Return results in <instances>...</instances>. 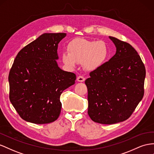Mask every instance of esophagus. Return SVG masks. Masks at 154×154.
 <instances>
[{
    "mask_svg": "<svg viewBox=\"0 0 154 154\" xmlns=\"http://www.w3.org/2000/svg\"><path fill=\"white\" fill-rule=\"evenodd\" d=\"M85 80V78L84 76H79L77 78L78 82H84Z\"/></svg>",
    "mask_w": 154,
    "mask_h": 154,
    "instance_id": "1",
    "label": "esophagus"
}]
</instances>
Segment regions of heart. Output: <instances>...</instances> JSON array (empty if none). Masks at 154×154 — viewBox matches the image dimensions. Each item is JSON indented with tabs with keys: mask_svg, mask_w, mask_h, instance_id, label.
<instances>
[{
	"mask_svg": "<svg viewBox=\"0 0 154 154\" xmlns=\"http://www.w3.org/2000/svg\"><path fill=\"white\" fill-rule=\"evenodd\" d=\"M68 52L61 55L63 63L69 67H74L78 63H82L84 68L93 71L105 63L109 54L107 45L103 41H90L76 38L67 45Z\"/></svg>",
	"mask_w": 154,
	"mask_h": 154,
	"instance_id": "1",
	"label": "heart"
}]
</instances>
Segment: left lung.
Segmentation results:
<instances>
[{"label": "left lung", "mask_w": 154, "mask_h": 154, "mask_svg": "<svg viewBox=\"0 0 154 154\" xmlns=\"http://www.w3.org/2000/svg\"><path fill=\"white\" fill-rule=\"evenodd\" d=\"M117 51L85 82L88 115L103 124L123 122L130 117L144 96V65L130 44L109 36Z\"/></svg>", "instance_id": "left-lung-1"}]
</instances>
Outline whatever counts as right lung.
Segmentation results:
<instances>
[{"label": "right lung", "instance_id": "right-lung-1", "mask_svg": "<svg viewBox=\"0 0 154 154\" xmlns=\"http://www.w3.org/2000/svg\"><path fill=\"white\" fill-rule=\"evenodd\" d=\"M65 33H45L22 48L8 76L10 100L23 120L37 124L59 117L63 91L74 84L76 74L58 67V43Z\"/></svg>", "mask_w": 154, "mask_h": 154}]
</instances>
